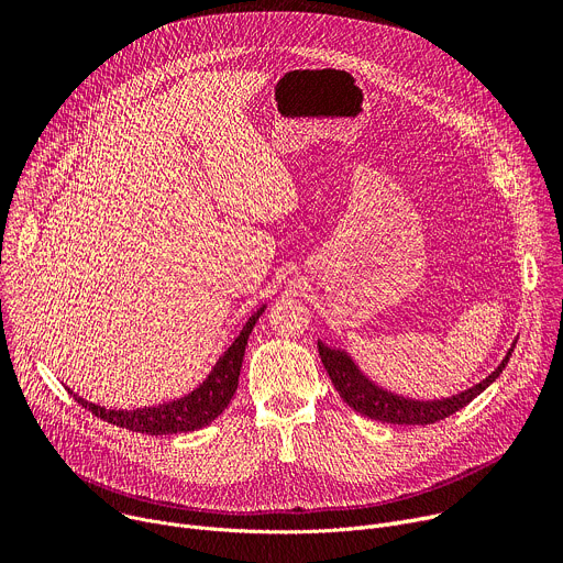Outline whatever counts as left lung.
<instances>
[{"label": "left lung", "instance_id": "left-lung-1", "mask_svg": "<svg viewBox=\"0 0 563 563\" xmlns=\"http://www.w3.org/2000/svg\"><path fill=\"white\" fill-rule=\"evenodd\" d=\"M514 346L516 342L511 344L505 360L498 364V368L492 373V376H486L482 383H477L466 391H460L451 398H441V400H415V398H405L378 387L376 383L364 376L360 366L353 362V357L342 349H330L323 342H319V355L334 389L340 391L344 402L355 411H360L362 417L383 421V423H396V426H430L455 415V411L466 407L475 396H479L486 387H489L507 366L514 353Z\"/></svg>", "mask_w": 563, "mask_h": 563}]
</instances>
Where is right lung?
Instances as JSON below:
<instances>
[{
  "mask_svg": "<svg viewBox=\"0 0 563 563\" xmlns=\"http://www.w3.org/2000/svg\"><path fill=\"white\" fill-rule=\"evenodd\" d=\"M267 306H262L257 312H253L242 328V332L235 336V342L223 351V355L212 366L210 376L187 396L154 405V407H135V409H106L101 405L88 402L86 398L74 394L77 402H81L88 411L106 423H112L118 428H126L131 432L142 434H176V432H195L208 423H212L223 409L229 407L238 383H240V368L244 360V349L249 342V334L265 312ZM71 394V389H67Z\"/></svg>",
  "mask_w": 563,
  "mask_h": 563,
  "instance_id": "obj_1",
  "label": "right lung"
}]
</instances>
